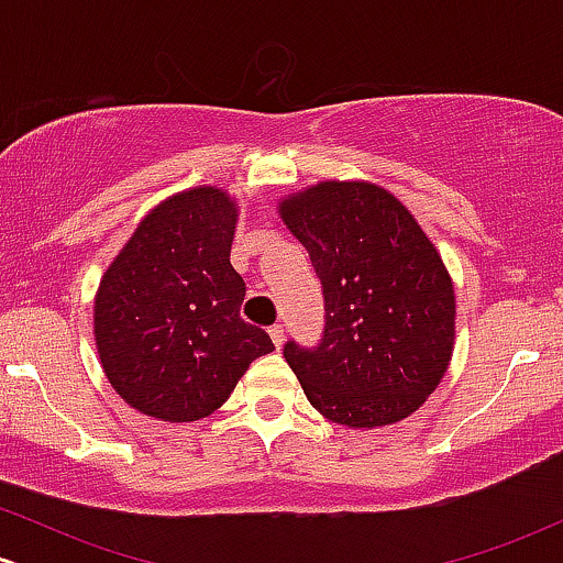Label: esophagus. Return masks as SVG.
Returning <instances> with one entry per match:
<instances>
[{
  "mask_svg": "<svg viewBox=\"0 0 563 563\" xmlns=\"http://www.w3.org/2000/svg\"><path fill=\"white\" fill-rule=\"evenodd\" d=\"M269 335H273V344H275L277 349H280L283 341H286V328H283L280 322H277V325L269 328Z\"/></svg>",
  "mask_w": 563,
  "mask_h": 563,
  "instance_id": "34e87169",
  "label": "esophagus"
}]
</instances>
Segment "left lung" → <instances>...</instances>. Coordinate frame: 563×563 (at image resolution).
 <instances>
[{
    "instance_id": "8db88e82",
    "label": "left lung",
    "mask_w": 563,
    "mask_h": 563,
    "mask_svg": "<svg viewBox=\"0 0 563 563\" xmlns=\"http://www.w3.org/2000/svg\"><path fill=\"white\" fill-rule=\"evenodd\" d=\"M320 277L325 328L283 357L328 421L373 429L416 412L448 371L455 294L437 249L391 192L322 183L283 200Z\"/></svg>"
}]
</instances>
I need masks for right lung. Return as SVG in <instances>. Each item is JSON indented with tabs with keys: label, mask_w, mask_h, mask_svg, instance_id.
Here are the masks:
<instances>
[{
	"label": "right lung",
	"mask_w": 563,
	"mask_h": 563,
	"mask_svg": "<svg viewBox=\"0 0 563 563\" xmlns=\"http://www.w3.org/2000/svg\"><path fill=\"white\" fill-rule=\"evenodd\" d=\"M235 203L196 187L156 206L102 275L95 339L111 386L134 410L185 423L211 416L262 354L267 331L241 318L232 269Z\"/></svg>",
	"instance_id": "1"
}]
</instances>
